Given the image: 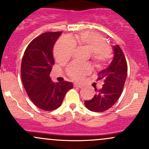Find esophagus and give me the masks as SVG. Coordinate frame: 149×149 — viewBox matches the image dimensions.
Returning <instances> with one entry per match:
<instances>
[{
  "mask_svg": "<svg viewBox=\"0 0 149 149\" xmlns=\"http://www.w3.org/2000/svg\"><path fill=\"white\" fill-rule=\"evenodd\" d=\"M73 86L76 87V88H82V86L80 85V84H73Z\"/></svg>",
  "mask_w": 149,
  "mask_h": 149,
  "instance_id": "1",
  "label": "esophagus"
}]
</instances>
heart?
Listing matches in <instances>:
<instances>
[{
    "instance_id": "1",
    "label": "heart",
    "mask_w": 149,
    "mask_h": 149,
    "mask_svg": "<svg viewBox=\"0 0 149 149\" xmlns=\"http://www.w3.org/2000/svg\"><path fill=\"white\" fill-rule=\"evenodd\" d=\"M76 46L90 51L91 58L95 67L103 68L110 58V48L105 38L94 31H83L73 38L64 36L61 38L54 47V56L59 63H65L71 58ZM89 64L73 63L66 72L72 79L79 81L91 71Z\"/></svg>"
}]
</instances>
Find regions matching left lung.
Listing matches in <instances>:
<instances>
[{"label": "left lung", "instance_id": "obj_1", "mask_svg": "<svg viewBox=\"0 0 149 149\" xmlns=\"http://www.w3.org/2000/svg\"><path fill=\"white\" fill-rule=\"evenodd\" d=\"M114 56L110 65L98 73L97 81H102L103 85L93 98L85 101L88 110L103 112L110 109L118 101L123 92L127 77L128 66L126 58L118 45L113 46Z\"/></svg>", "mask_w": 149, "mask_h": 149}]
</instances>
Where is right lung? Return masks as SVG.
Returning a JSON list of instances; mask_svg holds the SVG:
<instances>
[{
    "mask_svg": "<svg viewBox=\"0 0 149 149\" xmlns=\"http://www.w3.org/2000/svg\"><path fill=\"white\" fill-rule=\"evenodd\" d=\"M61 32L43 33L26 48L21 62V79L33 103L44 111L60 107L65 93L73 88L68 81L55 83L50 78L54 58L53 48Z\"/></svg>",
    "mask_w": 149,
    "mask_h": 149,
    "instance_id": "1",
    "label": "right lung"
}]
</instances>
